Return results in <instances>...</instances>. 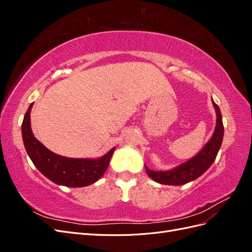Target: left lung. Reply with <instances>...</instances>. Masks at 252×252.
I'll use <instances>...</instances> for the list:
<instances>
[{
	"instance_id": "1",
	"label": "left lung",
	"mask_w": 252,
	"mask_h": 252,
	"mask_svg": "<svg viewBox=\"0 0 252 252\" xmlns=\"http://www.w3.org/2000/svg\"><path fill=\"white\" fill-rule=\"evenodd\" d=\"M212 104L215 106L217 112V125L215 132L212 134V138L205 145V147L195 157L190 158L189 161L181 164L180 166L175 167L172 170L154 171L150 170L145 165V169H146L149 178L159 183V184L177 186L184 185L186 183H189L199 178L200 175H202L212 165L217 158L220 145H222L224 136L222 114H220L219 106L213 101Z\"/></svg>"
}]
</instances>
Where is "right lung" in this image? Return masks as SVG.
Instances as JSON below:
<instances>
[{
  "mask_svg": "<svg viewBox=\"0 0 252 252\" xmlns=\"http://www.w3.org/2000/svg\"><path fill=\"white\" fill-rule=\"evenodd\" d=\"M30 104L22 123V136L27 154L45 177L58 185L66 187H85L100 180L109 165L112 148L100 158H71L53 154L37 141L30 127Z\"/></svg>",
  "mask_w": 252,
  "mask_h": 252,
  "instance_id": "1",
  "label": "right lung"
}]
</instances>
